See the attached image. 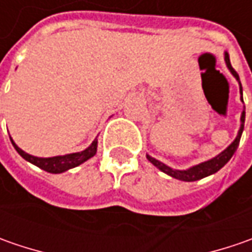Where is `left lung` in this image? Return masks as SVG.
Instances as JSON below:
<instances>
[{"label": "left lung", "mask_w": 252, "mask_h": 252, "mask_svg": "<svg viewBox=\"0 0 252 252\" xmlns=\"http://www.w3.org/2000/svg\"><path fill=\"white\" fill-rule=\"evenodd\" d=\"M224 62H226V65H227V68L230 70V73L236 77V80H237L238 84H240L241 101H243V87H241V83H240V77H238V74L236 73V70H234V68L231 67V64H230V57H228L227 52H224ZM244 122H246V111H243V113H241V126H240V130H238L237 137L234 139V141L228 146L226 150L221 151L219 156L213 157L212 160L205 161V162H200V164H198V165H193V167H190V168L188 169L171 168V167H168V165L162 164L161 161L153 158V157L149 156V154H147V160L150 161L153 165H156V167L160 169V171L165 172L167 175L172 177V178L179 179V181L193 182V181H198V179L209 177V175H212V174L218 172L219 169L221 168V167H224L228 161H230V158L233 157V154L236 153V150H237V147H238V143H240V139H241V134H243V130H244Z\"/></svg>", "instance_id": "8db88e82"}]
</instances>
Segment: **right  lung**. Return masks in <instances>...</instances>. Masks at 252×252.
I'll list each match as a JSON object with an SVG mask.
<instances>
[{"mask_svg": "<svg viewBox=\"0 0 252 252\" xmlns=\"http://www.w3.org/2000/svg\"><path fill=\"white\" fill-rule=\"evenodd\" d=\"M12 141V146L15 147V150L19 153V156L25 158L26 161L32 162L33 165L39 167V168L44 169L47 172H52V174H60L64 172L67 169L74 168V167H78L80 164H83L87 160H90L91 157H94L96 154V147H98V140L92 141L91 146L87 147L85 150L80 151V153H73V154H65V156H56V157H49V158H42V157H34L31 156L28 153H25L24 150H21L15 141Z\"/></svg>", "mask_w": 252, "mask_h": 252, "instance_id": "add662e5", "label": "right lung"}]
</instances>
